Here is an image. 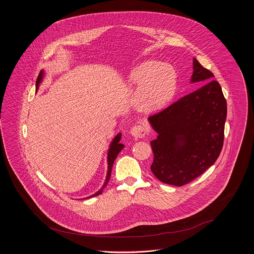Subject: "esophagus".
Returning a JSON list of instances; mask_svg holds the SVG:
<instances>
[{"instance_id": "1", "label": "esophagus", "mask_w": 254, "mask_h": 254, "mask_svg": "<svg viewBox=\"0 0 254 254\" xmlns=\"http://www.w3.org/2000/svg\"><path fill=\"white\" fill-rule=\"evenodd\" d=\"M130 133L135 138H144L146 130L144 125H135L133 128H131Z\"/></svg>"}]
</instances>
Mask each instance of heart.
<instances>
[{
    "mask_svg": "<svg viewBox=\"0 0 254 254\" xmlns=\"http://www.w3.org/2000/svg\"><path fill=\"white\" fill-rule=\"evenodd\" d=\"M127 82L138 86L134 95L135 108L143 112L163 109L172 99L176 89L174 69L156 61H145L127 75Z\"/></svg>",
    "mask_w": 254,
    "mask_h": 254,
    "instance_id": "b5f03b06",
    "label": "heart"
}]
</instances>
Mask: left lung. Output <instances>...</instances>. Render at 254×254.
<instances>
[{
  "label": "left lung",
  "mask_w": 254,
  "mask_h": 254,
  "mask_svg": "<svg viewBox=\"0 0 254 254\" xmlns=\"http://www.w3.org/2000/svg\"><path fill=\"white\" fill-rule=\"evenodd\" d=\"M190 83H206L148 117L158 134L150 142V169L162 183L181 187L215 163L222 150L227 103L214 75L195 59Z\"/></svg>",
  "instance_id": "1"
}]
</instances>
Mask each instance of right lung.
Listing matches in <instances>:
<instances>
[{
  "mask_svg": "<svg viewBox=\"0 0 254 254\" xmlns=\"http://www.w3.org/2000/svg\"><path fill=\"white\" fill-rule=\"evenodd\" d=\"M44 74H45V73H44L43 70H41V72L39 73V76H38L36 81V91L39 89V85H40V83H41L42 80H43ZM120 139H121V133H118V134L114 137V139L112 140V142H111L110 145H109V151H108V165H109V166H108V173H107V177H106V181H105L104 186H103V187L101 188V190H98L96 193H94V194L88 196V198L101 194V193L103 192L105 187H106L107 184L109 183V178H110V175H111V169H112L113 162H114L116 156L118 155V153H119V152L121 151V149L124 147L123 144H120V143H119V142H120Z\"/></svg>",
  "mask_w": 254,
  "mask_h": 254,
  "instance_id": "1",
  "label": "right lung"
}]
</instances>
